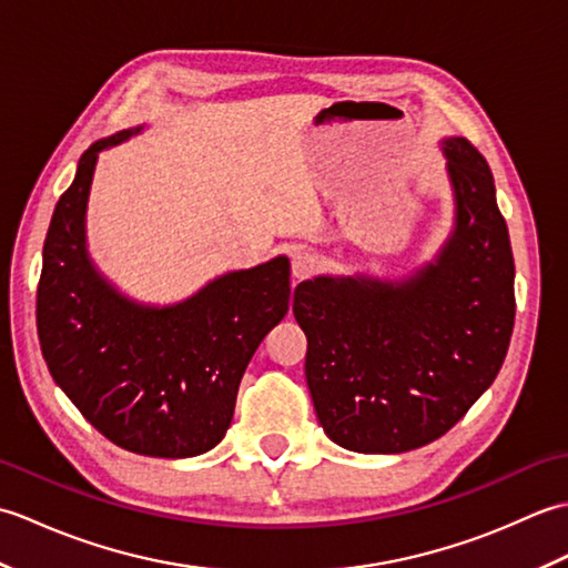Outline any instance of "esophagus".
<instances>
[{
  "label": "esophagus",
  "mask_w": 568,
  "mask_h": 568,
  "mask_svg": "<svg viewBox=\"0 0 568 568\" xmlns=\"http://www.w3.org/2000/svg\"><path fill=\"white\" fill-rule=\"evenodd\" d=\"M320 256L317 253L312 251H295L293 253V261H291V268H293V275L297 277V281H303V277H310L315 275L320 271Z\"/></svg>",
  "instance_id": "1"
}]
</instances>
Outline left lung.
<instances>
[{
    "mask_svg": "<svg viewBox=\"0 0 568 568\" xmlns=\"http://www.w3.org/2000/svg\"><path fill=\"white\" fill-rule=\"evenodd\" d=\"M454 232L403 281L320 275L295 287L305 378L327 437L400 454L449 432L508 354L515 263L493 173L466 139H444Z\"/></svg>",
    "mask_w": 568,
    "mask_h": 568,
    "instance_id": "1",
    "label": "left lung"
}]
</instances>
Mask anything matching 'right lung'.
I'll return each instance as SVG.
<instances>
[{"label": "right lung", "mask_w": 568, "mask_h": 568, "mask_svg": "<svg viewBox=\"0 0 568 568\" xmlns=\"http://www.w3.org/2000/svg\"><path fill=\"white\" fill-rule=\"evenodd\" d=\"M139 131L80 155L45 234L36 324L53 381L94 429L126 452L187 458L232 425L241 376L291 307V263L224 273L168 307L119 293L90 258L84 214L100 151Z\"/></svg>", "instance_id": "add662e5"}]
</instances>
